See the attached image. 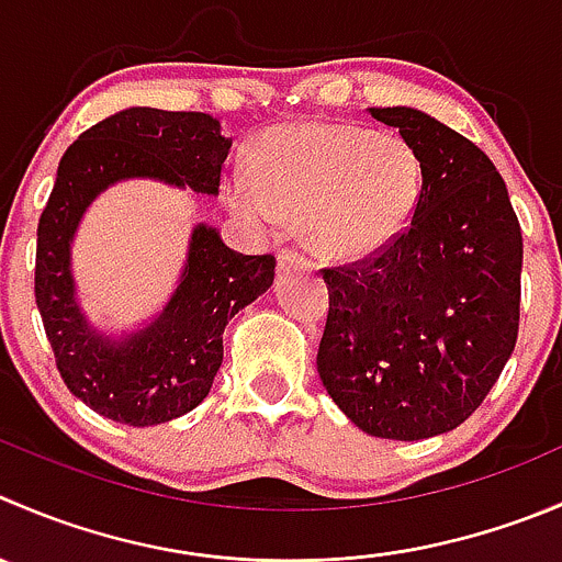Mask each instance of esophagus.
<instances>
[{
  "instance_id": "34e87169",
  "label": "esophagus",
  "mask_w": 562,
  "mask_h": 562,
  "mask_svg": "<svg viewBox=\"0 0 562 562\" xmlns=\"http://www.w3.org/2000/svg\"><path fill=\"white\" fill-rule=\"evenodd\" d=\"M277 266H280V271H296L310 269V260H304L302 255L293 252V249H282V252L277 255Z\"/></svg>"
}]
</instances>
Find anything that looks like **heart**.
I'll return each mask as SVG.
<instances>
[{"label":"heart","instance_id":"1","mask_svg":"<svg viewBox=\"0 0 562 562\" xmlns=\"http://www.w3.org/2000/svg\"><path fill=\"white\" fill-rule=\"evenodd\" d=\"M426 161L408 136L346 123H285L258 139L249 170L231 181V205L266 233L302 225L329 258L379 252L412 222Z\"/></svg>","mask_w":562,"mask_h":562}]
</instances>
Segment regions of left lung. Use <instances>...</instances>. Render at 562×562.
Wrapping results in <instances>:
<instances>
[{
  "label": "left lung",
  "mask_w": 562,
  "mask_h": 562,
  "mask_svg": "<svg viewBox=\"0 0 562 562\" xmlns=\"http://www.w3.org/2000/svg\"><path fill=\"white\" fill-rule=\"evenodd\" d=\"M368 112L417 145L426 189L395 241L324 269L318 375L364 434L417 442L459 428L514 353L521 227L475 143L419 109Z\"/></svg>",
  "instance_id": "left-lung-1"
}]
</instances>
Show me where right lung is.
<instances>
[{"mask_svg": "<svg viewBox=\"0 0 562 562\" xmlns=\"http://www.w3.org/2000/svg\"><path fill=\"white\" fill-rule=\"evenodd\" d=\"M233 139L205 112L128 106L65 150L37 225L35 302L63 381L92 412L159 426L192 412L222 364V335L274 282V255H241L194 225L176 291L134 329H98L76 299L74 241L90 205L123 181H159L216 198Z\"/></svg>", "mask_w": 562, "mask_h": 562, "instance_id": "right-lung-1", "label": "right lung"}]
</instances>
